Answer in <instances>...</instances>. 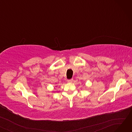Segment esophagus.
Here are the masks:
<instances>
[{
  "label": "esophagus",
  "instance_id": "obj_1",
  "mask_svg": "<svg viewBox=\"0 0 132 132\" xmlns=\"http://www.w3.org/2000/svg\"><path fill=\"white\" fill-rule=\"evenodd\" d=\"M73 81V79H70V80H68L67 82L68 83H72Z\"/></svg>",
  "mask_w": 132,
  "mask_h": 132
}]
</instances>
